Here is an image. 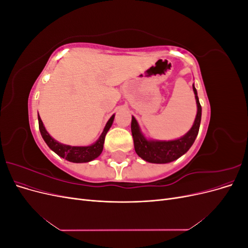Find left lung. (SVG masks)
<instances>
[{
    "label": "left lung",
    "instance_id": "1",
    "mask_svg": "<svg viewBox=\"0 0 248 248\" xmlns=\"http://www.w3.org/2000/svg\"><path fill=\"white\" fill-rule=\"evenodd\" d=\"M192 88L198 107L197 117L190 130L182 138L174 140H149L140 132L136 118L132 117L131 133L134 150L140 158L152 163H168L178 159L190 149L199 133L202 118V107L199 101L197 89L194 86H192Z\"/></svg>",
    "mask_w": 248,
    "mask_h": 248
}]
</instances>
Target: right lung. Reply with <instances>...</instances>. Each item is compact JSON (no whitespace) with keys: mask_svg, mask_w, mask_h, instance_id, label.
I'll return each mask as SVG.
<instances>
[{"mask_svg":"<svg viewBox=\"0 0 248 248\" xmlns=\"http://www.w3.org/2000/svg\"><path fill=\"white\" fill-rule=\"evenodd\" d=\"M114 118H115V115H112L110 117L106 127H104L100 138L97 140V141L94 142V144L91 146H86V147H73V146L61 144V142L57 141L49 136V133L46 131V127H44L39 115H38V122H39V130H40L41 136L44 141L46 142V145L52 150V151L57 153L60 157H63V158H65L66 160L71 161V162L81 163V162L91 161L97 158V157L101 154L103 150L104 139H106L107 133L110 128L112 122H114Z\"/></svg>","mask_w":248,"mask_h":248,"instance_id":"add662e5","label":"right lung"}]
</instances>
